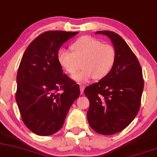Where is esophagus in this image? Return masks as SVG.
Listing matches in <instances>:
<instances>
[{"instance_id": "1", "label": "esophagus", "mask_w": 157, "mask_h": 157, "mask_svg": "<svg viewBox=\"0 0 157 157\" xmlns=\"http://www.w3.org/2000/svg\"><path fill=\"white\" fill-rule=\"evenodd\" d=\"M84 86H80V92H81V94H83L84 93Z\"/></svg>"}]
</instances>
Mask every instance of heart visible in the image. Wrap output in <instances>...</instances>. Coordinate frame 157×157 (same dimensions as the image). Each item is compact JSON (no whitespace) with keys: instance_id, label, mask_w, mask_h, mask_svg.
Segmentation results:
<instances>
[{"instance_id":"obj_1","label":"heart","mask_w":157,"mask_h":157,"mask_svg":"<svg viewBox=\"0 0 157 157\" xmlns=\"http://www.w3.org/2000/svg\"><path fill=\"white\" fill-rule=\"evenodd\" d=\"M72 53L61 49L57 53V62L62 69L73 74L78 67L77 60H82V70L73 75L76 82L83 83L95 78L101 80L111 72L116 62L115 48L102 44L100 40L89 36L80 37L70 47Z\"/></svg>"}]
</instances>
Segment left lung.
Returning <instances> with one entry per match:
<instances>
[{"label":"left lung","instance_id":"8db88e82","mask_svg":"<svg viewBox=\"0 0 157 157\" xmlns=\"http://www.w3.org/2000/svg\"><path fill=\"white\" fill-rule=\"evenodd\" d=\"M95 34L106 35L111 40L117 59L105 78L84 90L90 101L86 116L95 132L111 135L126 128L137 116L144 80L137 56L120 35L109 31H99Z\"/></svg>","mask_w":157,"mask_h":157}]
</instances>
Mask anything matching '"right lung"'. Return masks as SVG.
<instances>
[{"mask_svg": "<svg viewBox=\"0 0 157 157\" xmlns=\"http://www.w3.org/2000/svg\"><path fill=\"white\" fill-rule=\"evenodd\" d=\"M78 32L46 31L25 50L17 74L16 102L23 123L33 133L52 135L62 128L79 86L57 62L60 47Z\"/></svg>", "mask_w": 157, "mask_h": 157, "instance_id": "1", "label": "right lung"}]
</instances>
